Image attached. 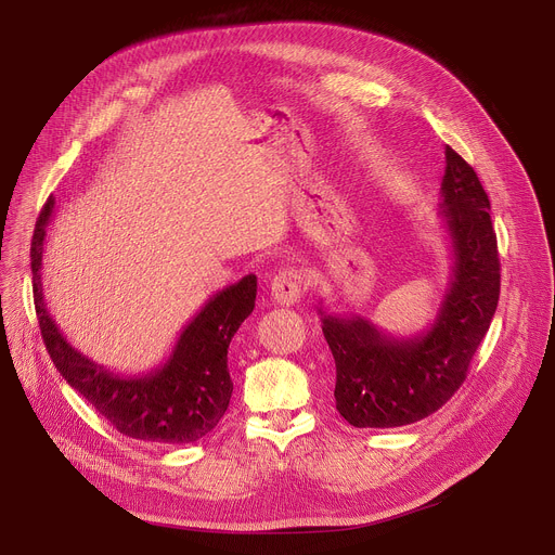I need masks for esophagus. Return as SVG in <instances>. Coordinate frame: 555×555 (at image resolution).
Masks as SVG:
<instances>
[{
    "mask_svg": "<svg viewBox=\"0 0 555 555\" xmlns=\"http://www.w3.org/2000/svg\"><path fill=\"white\" fill-rule=\"evenodd\" d=\"M300 296H302V283L296 270H283L272 279V298L279 305L289 307L298 302Z\"/></svg>",
    "mask_w": 555,
    "mask_h": 555,
    "instance_id": "obj_1",
    "label": "esophagus"
}]
</instances>
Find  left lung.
Returning a JSON list of instances; mask_svg holds the SVG:
<instances>
[{"instance_id": "obj_1", "label": "left lung", "mask_w": 555, "mask_h": 555, "mask_svg": "<svg viewBox=\"0 0 555 555\" xmlns=\"http://www.w3.org/2000/svg\"><path fill=\"white\" fill-rule=\"evenodd\" d=\"M439 219L450 240V281L428 330L390 336L362 315L319 309L336 360V409L356 428H395L439 411L463 384L501 292L490 199L477 173L446 146Z\"/></svg>"}]
</instances>
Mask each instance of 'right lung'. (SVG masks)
I'll return each instance as SVG.
<instances>
[{"instance_id":"right-lung-1","label":"right lung","mask_w":555,"mask_h":555,"mask_svg":"<svg viewBox=\"0 0 555 555\" xmlns=\"http://www.w3.org/2000/svg\"><path fill=\"white\" fill-rule=\"evenodd\" d=\"M52 212L50 197L35 225L30 268L39 330L56 371L127 437L173 446L204 439L230 404L228 347L255 309L257 276L248 274L212 294L180 332L165 364L149 373L120 375L74 349L48 311L43 246Z\"/></svg>"}]
</instances>
